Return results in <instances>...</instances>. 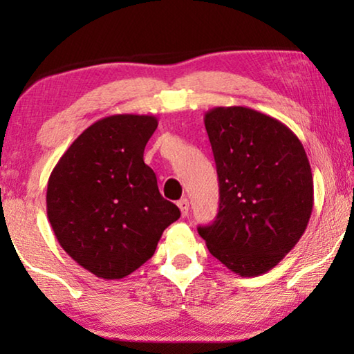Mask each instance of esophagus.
<instances>
[{
  "mask_svg": "<svg viewBox=\"0 0 354 354\" xmlns=\"http://www.w3.org/2000/svg\"><path fill=\"white\" fill-rule=\"evenodd\" d=\"M178 207L179 211H181V215L183 217H185V215L189 214V200L187 198H181L178 201Z\"/></svg>",
  "mask_w": 354,
  "mask_h": 354,
  "instance_id": "1",
  "label": "esophagus"
}]
</instances>
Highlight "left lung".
Instances as JSON below:
<instances>
[{
    "label": "left lung",
    "instance_id": "1",
    "mask_svg": "<svg viewBox=\"0 0 354 354\" xmlns=\"http://www.w3.org/2000/svg\"><path fill=\"white\" fill-rule=\"evenodd\" d=\"M205 127L220 206L198 234L231 272L257 277L278 266L306 231L314 206L306 151L284 123L250 107H214Z\"/></svg>",
    "mask_w": 354,
    "mask_h": 354
}]
</instances>
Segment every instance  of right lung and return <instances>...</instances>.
Segmentation results:
<instances>
[{
    "mask_svg": "<svg viewBox=\"0 0 354 354\" xmlns=\"http://www.w3.org/2000/svg\"><path fill=\"white\" fill-rule=\"evenodd\" d=\"M156 128L154 115L101 118L71 143L48 179L46 214L57 242L98 278L137 270L181 215L143 162Z\"/></svg>",
    "mask_w": 354,
    "mask_h": 354,
    "instance_id": "add662e5",
    "label": "right lung"
}]
</instances>
